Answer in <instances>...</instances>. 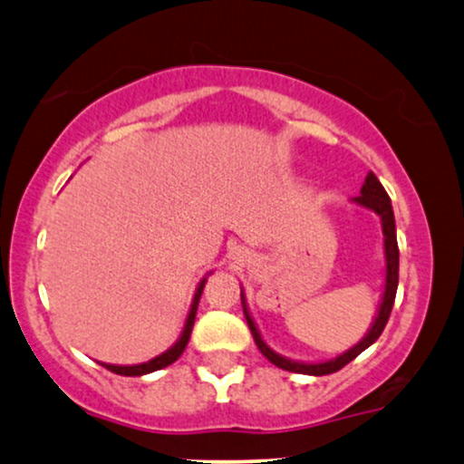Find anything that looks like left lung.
Masks as SVG:
<instances>
[{
	"label": "left lung",
	"instance_id": "1",
	"mask_svg": "<svg viewBox=\"0 0 464 464\" xmlns=\"http://www.w3.org/2000/svg\"><path fill=\"white\" fill-rule=\"evenodd\" d=\"M351 203H355L357 208L368 209V212H374L381 220V231H383V256H385V278H383V293H381V302L377 308V314H374L371 327L368 332L363 334V338L360 343L353 344V347L344 351L332 360H324V362H300V360H291V357H285L269 347V344L263 340L259 327H256L255 319H252L250 310H248V302H246L244 289H242V306H244V314L246 321H248V327L252 332V338H255L256 347L263 355L267 357L274 366L283 368V371L289 372H300V374H313V377H324V374H332L340 371L343 366H347L351 360H355L362 351H366L371 344L381 336V332L385 330V324H388L392 306H394V297H396V289H398V242H396V220H394V209H392V201L385 192L381 181L377 179V175L372 171L366 175L363 179L360 197L351 198Z\"/></svg>",
	"mask_w": 464,
	"mask_h": 464
}]
</instances>
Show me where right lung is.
<instances>
[{
	"label": "right lung",
	"mask_w": 464,
	"mask_h": 464,
	"mask_svg": "<svg viewBox=\"0 0 464 464\" xmlns=\"http://www.w3.org/2000/svg\"><path fill=\"white\" fill-rule=\"evenodd\" d=\"M212 272H208L201 278V283L197 285V291H195V297H192V304H190V310H188V316H186V324L181 327V334L179 338L175 340V343L169 347L164 353L151 357L150 362H143V363H130V366H121V363H104V362H98L102 363L104 368H109L111 372L115 374H121V377H143V374H150L154 371H160V368H167L169 363H173L178 357L184 353L186 344H188L190 340V334H192V325H195V316H197V308H198V300H201V293L205 289V283H208V276Z\"/></svg>",
	"instance_id": "add662e5"
}]
</instances>
